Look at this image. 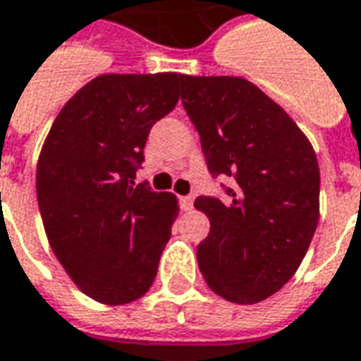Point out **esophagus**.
I'll use <instances>...</instances> for the list:
<instances>
[{"instance_id": "esophagus-1", "label": "esophagus", "mask_w": 361, "mask_h": 361, "mask_svg": "<svg viewBox=\"0 0 361 361\" xmlns=\"http://www.w3.org/2000/svg\"><path fill=\"white\" fill-rule=\"evenodd\" d=\"M180 205L183 211H191V209H193V195H185V197H181Z\"/></svg>"}]
</instances>
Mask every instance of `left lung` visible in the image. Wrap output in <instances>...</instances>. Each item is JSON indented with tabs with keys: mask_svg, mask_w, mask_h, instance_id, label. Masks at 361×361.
Here are the masks:
<instances>
[{
	"mask_svg": "<svg viewBox=\"0 0 361 361\" xmlns=\"http://www.w3.org/2000/svg\"><path fill=\"white\" fill-rule=\"evenodd\" d=\"M181 102L207 168L233 178L223 201L197 197L211 231L197 246L207 286L254 305L279 291L319 223V162L309 138L259 87L236 75H185Z\"/></svg>",
	"mask_w": 361,
	"mask_h": 361,
	"instance_id": "left-lung-1",
	"label": "left lung"
}]
</instances>
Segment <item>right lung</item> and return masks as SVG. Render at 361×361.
<instances>
[{"label": "right lung", "mask_w": 361, "mask_h": 361, "mask_svg": "<svg viewBox=\"0 0 361 361\" xmlns=\"http://www.w3.org/2000/svg\"><path fill=\"white\" fill-rule=\"evenodd\" d=\"M183 74H103L50 127L37 199L50 248L75 286L103 305L150 289L178 216V199L138 183L146 138L180 99Z\"/></svg>", "instance_id": "add662e5"}]
</instances>
